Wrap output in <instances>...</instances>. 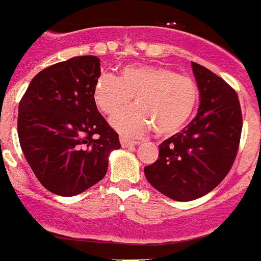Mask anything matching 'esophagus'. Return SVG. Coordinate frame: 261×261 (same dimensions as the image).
Listing matches in <instances>:
<instances>
[{
	"mask_svg": "<svg viewBox=\"0 0 261 261\" xmlns=\"http://www.w3.org/2000/svg\"><path fill=\"white\" fill-rule=\"evenodd\" d=\"M120 144H121V146L123 147H130L137 145L138 142L135 141V140H130V138L125 137V136H121V137H120Z\"/></svg>",
	"mask_w": 261,
	"mask_h": 261,
	"instance_id": "34e87169",
	"label": "esophagus"
}]
</instances>
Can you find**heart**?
Masks as SVG:
<instances>
[{"instance_id":"1","label":"heart","mask_w":261,"mask_h":261,"mask_svg":"<svg viewBox=\"0 0 261 261\" xmlns=\"http://www.w3.org/2000/svg\"><path fill=\"white\" fill-rule=\"evenodd\" d=\"M137 106L120 111L111 123L128 136H140L153 126L158 136L180 132L199 105V86L190 77L166 66L128 65L116 77L102 73L94 85V100L105 114H114L132 98Z\"/></svg>"}]
</instances>
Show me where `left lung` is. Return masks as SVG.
Here are the masks:
<instances>
[{"label":"left lung","instance_id":"left-lung-1","mask_svg":"<svg viewBox=\"0 0 261 261\" xmlns=\"http://www.w3.org/2000/svg\"><path fill=\"white\" fill-rule=\"evenodd\" d=\"M200 89L195 119L180 133L159 145L158 159L144 168L159 192L191 201L213 191L231 170L242 135L238 94L213 71L191 62Z\"/></svg>","mask_w":261,"mask_h":261}]
</instances>
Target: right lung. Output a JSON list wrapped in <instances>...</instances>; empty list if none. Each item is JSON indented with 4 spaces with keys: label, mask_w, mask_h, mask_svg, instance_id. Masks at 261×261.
Segmentation results:
<instances>
[{
    "label": "right lung",
    "mask_w": 261,
    "mask_h": 261,
    "mask_svg": "<svg viewBox=\"0 0 261 261\" xmlns=\"http://www.w3.org/2000/svg\"><path fill=\"white\" fill-rule=\"evenodd\" d=\"M96 56H77L39 71L18 108V137L41 186L60 196L84 192L105 177L119 135L96 108Z\"/></svg>",
    "instance_id": "obj_1"
}]
</instances>
